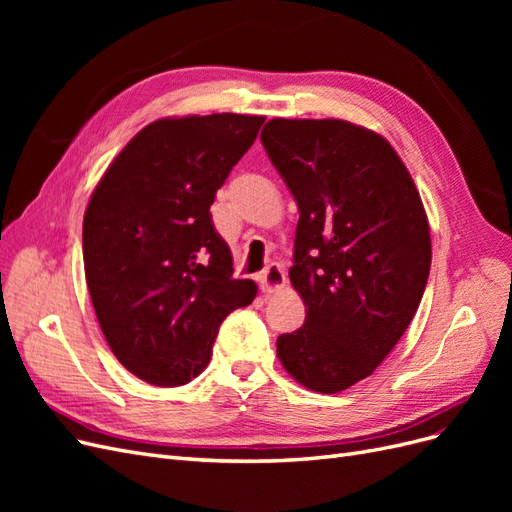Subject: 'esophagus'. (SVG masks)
Masks as SVG:
<instances>
[{"mask_svg":"<svg viewBox=\"0 0 512 512\" xmlns=\"http://www.w3.org/2000/svg\"><path fill=\"white\" fill-rule=\"evenodd\" d=\"M258 284H260V290L265 294L280 292L286 286V273L280 265H269L265 271L260 273Z\"/></svg>","mask_w":512,"mask_h":512,"instance_id":"esophagus-1","label":"esophagus"}]
</instances>
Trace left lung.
Listing matches in <instances>:
<instances>
[{
    "mask_svg": "<svg viewBox=\"0 0 512 512\" xmlns=\"http://www.w3.org/2000/svg\"><path fill=\"white\" fill-rule=\"evenodd\" d=\"M260 141L299 205L290 282L303 327L277 337L288 374L339 393L406 333L431 267L427 215L386 138L342 119H271Z\"/></svg>",
    "mask_w": 512,
    "mask_h": 512,
    "instance_id": "left-lung-1",
    "label": "left lung"
}]
</instances>
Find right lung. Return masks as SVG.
Instances as JSON below:
<instances>
[{
  "instance_id": "right-lung-1",
  "label": "right lung",
  "mask_w": 512,
  "mask_h": 512,
  "mask_svg": "<svg viewBox=\"0 0 512 512\" xmlns=\"http://www.w3.org/2000/svg\"><path fill=\"white\" fill-rule=\"evenodd\" d=\"M265 117L158 119L106 168L83 220L87 288L108 346L136 378L181 386L211 361L224 318L256 297L211 220Z\"/></svg>"
}]
</instances>
